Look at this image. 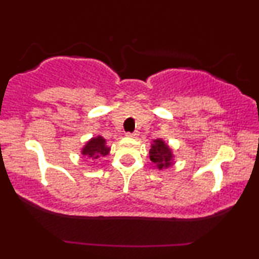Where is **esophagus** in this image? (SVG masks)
<instances>
[{
    "instance_id": "34e87169",
    "label": "esophagus",
    "mask_w": 259,
    "mask_h": 259,
    "mask_svg": "<svg viewBox=\"0 0 259 259\" xmlns=\"http://www.w3.org/2000/svg\"><path fill=\"white\" fill-rule=\"evenodd\" d=\"M138 135H139V133H138V132H134V133H126V136H127V138H133V139H135V138H138Z\"/></svg>"
}]
</instances>
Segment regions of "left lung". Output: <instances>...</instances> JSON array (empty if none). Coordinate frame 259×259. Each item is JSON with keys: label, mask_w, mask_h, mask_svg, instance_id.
Masks as SVG:
<instances>
[{"label": "left lung", "mask_w": 259, "mask_h": 259, "mask_svg": "<svg viewBox=\"0 0 259 259\" xmlns=\"http://www.w3.org/2000/svg\"><path fill=\"white\" fill-rule=\"evenodd\" d=\"M150 159L153 162L154 168H157L158 170H164L174 164L175 156L171 147L164 140L156 139L151 145Z\"/></svg>", "instance_id": "8db88e82"}]
</instances>
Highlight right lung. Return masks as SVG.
Here are the masks:
<instances>
[{
    "label": "right lung",
    "mask_w": 259,
    "mask_h": 259,
    "mask_svg": "<svg viewBox=\"0 0 259 259\" xmlns=\"http://www.w3.org/2000/svg\"><path fill=\"white\" fill-rule=\"evenodd\" d=\"M109 151H111V147L107 145L106 139L103 136L97 135L85 142L80 153L88 159L96 160L101 158V157H105L107 154H109Z\"/></svg>",
    "instance_id": "add662e5"
}]
</instances>
